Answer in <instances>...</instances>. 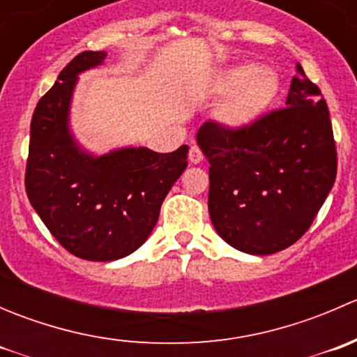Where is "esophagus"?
I'll list each match as a JSON object with an SVG mask.
<instances>
[{
    "label": "esophagus",
    "instance_id": "34e87169",
    "mask_svg": "<svg viewBox=\"0 0 357 357\" xmlns=\"http://www.w3.org/2000/svg\"><path fill=\"white\" fill-rule=\"evenodd\" d=\"M188 158H190V162H192V164H200V162L204 160V153H202V150L199 149V146L193 145L192 149H190Z\"/></svg>",
    "mask_w": 357,
    "mask_h": 357
}]
</instances>
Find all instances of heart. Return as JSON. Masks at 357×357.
Wrapping results in <instances>:
<instances>
[{"mask_svg": "<svg viewBox=\"0 0 357 357\" xmlns=\"http://www.w3.org/2000/svg\"><path fill=\"white\" fill-rule=\"evenodd\" d=\"M219 91L231 93L219 110L221 121L231 128H242L271 105L278 91V79L257 63H243L222 75Z\"/></svg>", "mask_w": 357, "mask_h": 357, "instance_id": "obj_1", "label": "heart"}]
</instances>
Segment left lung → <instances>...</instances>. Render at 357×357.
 <instances>
[{"mask_svg": "<svg viewBox=\"0 0 357 357\" xmlns=\"http://www.w3.org/2000/svg\"><path fill=\"white\" fill-rule=\"evenodd\" d=\"M197 142L211 164L212 225L226 243L247 254L294 245L337 178L328 107L301 63L283 109L242 128L207 121Z\"/></svg>", "mask_w": 357, "mask_h": 357, "instance_id": "obj_1", "label": "left lung"}]
</instances>
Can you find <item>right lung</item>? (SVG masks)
<instances>
[{
  "label": "right lung",
  "instance_id": "add662e5",
  "mask_svg": "<svg viewBox=\"0 0 357 357\" xmlns=\"http://www.w3.org/2000/svg\"><path fill=\"white\" fill-rule=\"evenodd\" d=\"M105 52H82L60 72L31 121L25 192L56 242L86 261H115L142 247L165 195L188 162V146L171 153L121 149L93 157L68 131L77 74L100 66Z\"/></svg>",
  "mask_w": 357,
  "mask_h": 357
}]
</instances>
